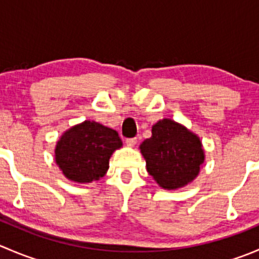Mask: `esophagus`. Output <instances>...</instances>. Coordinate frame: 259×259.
<instances>
[{
	"mask_svg": "<svg viewBox=\"0 0 259 259\" xmlns=\"http://www.w3.org/2000/svg\"><path fill=\"white\" fill-rule=\"evenodd\" d=\"M137 138H130V139H126L125 140V143H126L127 146H130V148H134L135 145H137Z\"/></svg>",
	"mask_w": 259,
	"mask_h": 259,
	"instance_id": "obj_1",
	"label": "esophagus"
}]
</instances>
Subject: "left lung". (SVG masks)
I'll return each mask as SVG.
<instances>
[{
	"mask_svg": "<svg viewBox=\"0 0 259 259\" xmlns=\"http://www.w3.org/2000/svg\"><path fill=\"white\" fill-rule=\"evenodd\" d=\"M146 170L166 190L185 187L198 177L205 154L200 138L180 122L164 117L139 146Z\"/></svg>",
	"mask_w": 259,
	"mask_h": 259,
	"instance_id": "8db88e82",
	"label": "left lung"
}]
</instances>
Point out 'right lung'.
<instances>
[{
	"mask_svg": "<svg viewBox=\"0 0 259 259\" xmlns=\"http://www.w3.org/2000/svg\"><path fill=\"white\" fill-rule=\"evenodd\" d=\"M121 146L117 132L85 120L60 137L55 146V161L67 179L88 184L105 176L110 156Z\"/></svg>",
	"mask_w": 259,
	"mask_h": 259,
	"instance_id": "add662e5",
	"label": "right lung"
}]
</instances>
